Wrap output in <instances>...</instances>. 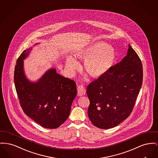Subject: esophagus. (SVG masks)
<instances>
[{"mask_svg":"<svg viewBox=\"0 0 158 158\" xmlns=\"http://www.w3.org/2000/svg\"><path fill=\"white\" fill-rule=\"evenodd\" d=\"M77 91H78V96H81L83 95H85V89L84 87L81 85H79L77 87Z\"/></svg>","mask_w":158,"mask_h":158,"instance_id":"34e87169","label":"esophagus"}]
</instances>
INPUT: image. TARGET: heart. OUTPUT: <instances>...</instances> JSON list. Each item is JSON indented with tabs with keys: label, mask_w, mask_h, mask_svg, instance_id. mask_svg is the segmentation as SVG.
<instances>
[{
	"label": "heart",
	"mask_w": 158,
	"mask_h": 158,
	"mask_svg": "<svg viewBox=\"0 0 158 158\" xmlns=\"http://www.w3.org/2000/svg\"><path fill=\"white\" fill-rule=\"evenodd\" d=\"M77 58L85 59L84 68L93 78H99L107 73L112 67L116 59L115 49L107 43L97 42L90 43L75 53ZM65 65L68 71L73 74L79 64L71 56H67Z\"/></svg>",
	"instance_id": "obj_1"
}]
</instances>
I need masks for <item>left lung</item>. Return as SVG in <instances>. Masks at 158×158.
Masks as SVG:
<instances>
[{
	"instance_id": "1",
	"label": "left lung",
	"mask_w": 158,
	"mask_h": 158,
	"mask_svg": "<svg viewBox=\"0 0 158 158\" xmlns=\"http://www.w3.org/2000/svg\"><path fill=\"white\" fill-rule=\"evenodd\" d=\"M142 83L141 60L129 44L126 56L87 87L91 123L109 129L124 121L133 110Z\"/></svg>"
}]
</instances>
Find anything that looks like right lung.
<instances>
[{
  "mask_svg": "<svg viewBox=\"0 0 158 158\" xmlns=\"http://www.w3.org/2000/svg\"><path fill=\"white\" fill-rule=\"evenodd\" d=\"M31 49L23 52L15 67L14 82L19 103L25 114L38 124L56 128L69 115L77 93L76 84L56 73L55 68L48 69L35 82L30 81L25 74L24 60Z\"/></svg>",
  "mask_w": 158,
  "mask_h": 158,
  "instance_id": "add662e5",
  "label": "right lung"
}]
</instances>
